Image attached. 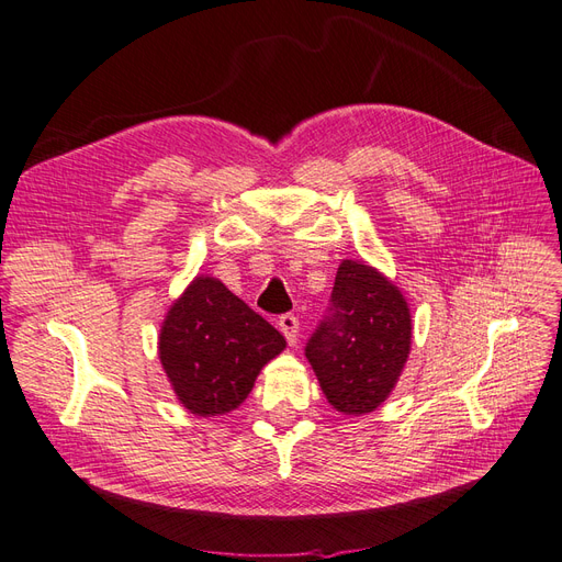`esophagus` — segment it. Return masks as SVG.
<instances>
[{"instance_id":"34e87169","label":"esophagus","mask_w":562,"mask_h":562,"mask_svg":"<svg viewBox=\"0 0 562 562\" xmlns=\"http://www.w3.org/2000/svg\"><path fill=\"white\" fill-rule=\"evenodd\" d=\"M278 324H280V331L284 334L289 346H296V340H299V317L286 313V315L280 317Z\"/></svg>"}]
</instances>
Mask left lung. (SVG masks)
<instances>
[{
    "label": "left lung",
    "instance_id": "obj_1",
    "mask_svg": "<svg viewBox=\"0 0 562 562\" xmlns=\"http://www.w3.org/2000/svg\"><path fill=\"white\" fill-rule=\"evenodd\" d=\"M411 311L400 286L364 261L338 266L329 313L305 357L329 404L364 415L383 404L411 352Z\"/></svg>",
    "mask_w": 562,
    "mask_h": 562
}]
</instances>
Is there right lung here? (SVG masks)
Instances as JSON below:
<instances>
[{
    "label": "right lung",
    "mask_w": 562,
    "mask_h": 562,
    "mask_svg": "<svg viewBox=\"0 0 562 562\" xmlns=\"http://www.w3.org/2000/svg\"><path fill=\"white\" fill-rule=\"evenodd\" d=\"M284 336L216 278L198 276L162 319L158 357L179 404L212 418L238 408Z\"/></svg>",
    "instance_id": "1"
}]
</instances>
